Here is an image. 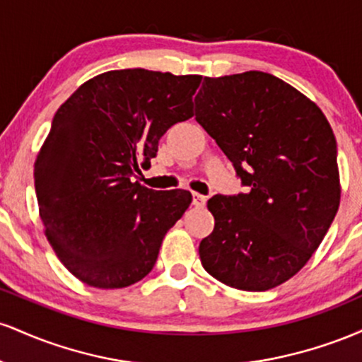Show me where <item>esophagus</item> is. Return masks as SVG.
<instances>
[{
  "mask_svg": "<svg viewBox=\"0 0 362 362\" xmlns=\"http://www.w3.org/2000/svg\"><path fill=\"white\" fill-rule=\"evenodd\" d=\"M206 201H207L206 195H201V194H197V192L192 194V204L195 207H202V206L206 204Z\"/></svg>",
  "mask_w": 362,
  "mask_h": 362,
  "instance_id": "esophagus-1",
  "label": "esophagus"
}]
</instances>
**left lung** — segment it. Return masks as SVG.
I'll list each match as a JSON object with an SVG mask.
<instances>
[{
  "label": "left lung",
  "instance_id": "obj_1",
  "mask_svg": "<svg viewBox=\"0 0 362 362\" xmlns=\"http://www.w3.org/2000/svg\"><path fill=\"white\" fill-rule=\"evenodd\" d=\"M195 120L233 165L247 192L213 195L214 230L202 267L242 291L293 277L322 243L340 202L337 143L322 110L277 76L204 78Z\"/></svg>",
  "mask_w": 362,
  "mask_h": 362
}]
</instances>
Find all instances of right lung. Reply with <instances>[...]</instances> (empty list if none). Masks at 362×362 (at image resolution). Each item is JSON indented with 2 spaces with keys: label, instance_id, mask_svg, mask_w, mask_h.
Instances as JSON below:
<instances>
[{
  "label": "right lung",
  "instance_id": "right-lung-1",
  "mask_svg": "<svg viewBox=\"0 0 362 362\" xmlns=\"http://www.w3.org/2000/svg\"><path fill=\"white\" fill-rule=\"evenodd\" d=\"M202 76L119 69L95 76L52 119L34 178L49 243L78 279L117 289L155 267L161 242L189 207V190L136 182L160 138L190 119Z\"/></svg>",
  "mask_w": 362,
  "mask_h": 362
}]
</instances>
